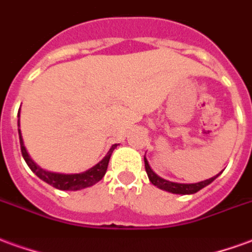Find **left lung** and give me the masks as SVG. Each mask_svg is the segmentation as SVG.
<instances>
[{"label": "left lung", "mask_w": 252, "mask_h": 252, "mask_svg": "<svg viewBox=\"0 0 252 252\" xmlns=\"http://www.w3.org/2000/svg\"><path fill=\"white\" fill-rule=\"evenodd\" d=\"M145 159V169H146V173H148V177L150 180V183L154 184L156 187H158L159 189H164V190H168V192H172V193H179V194H190L199 192L200 189H203L204 187H207L208 184H211L218 176H215L212 179L205 180V181H200V183H196V184H177V183H170V181H166V180L161 179L157 174L154 173L153 170L149 166L148 159Z\"/></svg>", "instance_id": "left-lung-1"}]
</instances>
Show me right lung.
Here are the masks:
<instances>
[{
    "label": "right lung",
    "mask_w": 252,
    "mask_h": 252,
    "mask_svg": "<svg viewBox=\"0 0 252 252\" xmlns=\"http://www.w3.org/2000/svg\"><path fill=\"white\" fill-rule=\"evenodd\" d=\"M18 117H20V113H18ZM18 135H20V146H21V153H23V157L25 159V162L28 164V166L31 168L33 173L36 174L37 177L45 181L47 184L52 185L53 188H58L60 190H78V189L87 188V187H91V185L96 184L98 181L103 179V176L106 174V170H107L108 161H110V157H111V153L114 152V149L117 148V145H113L111 149L108 150L107 156L104 157L100 162L93 166L91 169H88L87 172H83V173L78 174H59V173H51V172H47V170H43L41 168H38L37 165L34 164L32 161V158L29 157L27 149L24 146L23 137H21V131H20V119H18Z\"/></svg>",
    "instance_id": "add662e5"
}]
</instances>
